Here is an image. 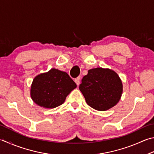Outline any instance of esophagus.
Wrapping results in <instances>:
<instances>
[{
	"mask_svg": "<svg viewBox=\"0 0 154 154\" xmlns=\"http://www.w3.org/2000/svg\"><path fill=\"white\" fill-rule=\"evenodd\" d=\"M75 82L76 83V84H77V85H79L80 84V77H79L76 78V79H75Z\"/></svg>",
	"mask_w": 154,
	"mask_h": 154,
	"instance_id": "34e87169",
	"label": "esophagus"
}]
</instances>
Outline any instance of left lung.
<instances>
[{
	"label": "left lung",
	"instance_id": "left-lung-1",
	"mask_svg": "<svg viewBox=\"0 0 154 154\" xmlns=\"http://www.w3.org/2000/svg\"><path fill=\"white\" fill-rule=\"evenodd\" d=\"M87 104L97 110L104 111L115 106L122 93L121 80L115 72L102 68L88 71L79 85Z\"/></svg>",
	"mask_w": 154,
	"mask_h": 154
}]
</instances>
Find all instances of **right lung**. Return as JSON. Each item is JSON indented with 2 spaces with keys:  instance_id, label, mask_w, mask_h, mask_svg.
Here are the masks:
<instances>
[{
  "instance_id": "1",
  "label": "right lung",
  "mask_w": 154,
  "mask_h": 154,
  "mask_svg": "<svg viewBox=\"0 0 154 154\" xmlns=\"http://www.w3.org/2000/svg\"><path fill=\"white\" fill-rule=\"evenodd\" d=\"M77 87L66 72L52 69L34 78L31 97L42 107L54 108L63 104L70 92Z\"/></svg>"
}]
</instances>
